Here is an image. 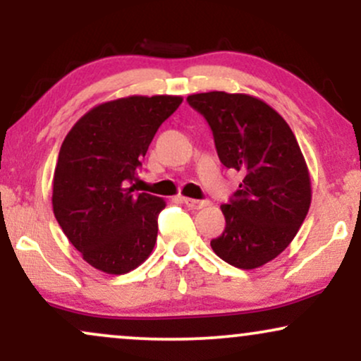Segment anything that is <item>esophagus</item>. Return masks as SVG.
<instances>
[{"mask_svg":"<svg viewBox=\"0 0 361 361\" xmlns=\"http://www.w3.org/2000/svg\"><path fill=\"white\" fill-rule=\"evenodd\" d=\"M185 205L190 207V209H204V207L209 205V200H195V198H183Z\"/></svg>","mask_w":361,"mask_h":361,"instance_id":"34e87169","label":"esophagus"}]
</instances>
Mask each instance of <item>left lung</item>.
Returning <instances> with one entry per match:
<instances>
[{
	"label": "left lung",
	"mask_w": 361,
	"mask_h": 361,
	"mask_svg": "<svg viewBox=\"0 0 361 361\" xmlns=\"http://www.w3.org/2000/svg\"><path fill=\"white\" fill-rule=\"evenodd\" d=\"M204 115L226 168L244 175L227 204L224 233L210 241L219 258L241 270L275 259L299 233L310 207V178L292 128L270 105L243 93L190 94Z\"/></svg>",
	"instance_id": "1"
}]
</instances>
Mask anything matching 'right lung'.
<instances>
[{"label": "right lung", "instance_id": "right-lung-1", "mask_svg": "<svg viewBox=\"0 0 361 361\" xmlns=\"http://www.w3.org/2000/svg\"><path fill=\"white\" fill-rule=\"evenodd\" d=\"M181 102V97L156 94L102 103L66 135L54 171V215L97 270L122 275L151 255L157 215L166 204L135 192L132 181L157 128Z\"/></svg>", "mask_w": 361, "mask_h": 361}]
</instances>
